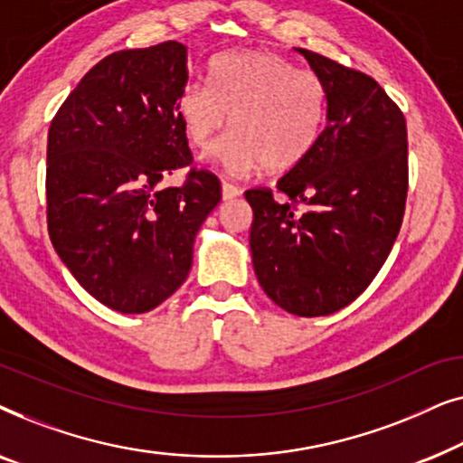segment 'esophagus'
I'll return each instance as SVG.
<instances>
[{
  "label": "esophagus",
  "instance_id": "1",
  "mask_svg": "<svg viewBox=\"0 0 463 463\" xmlns=\"http://www.w3.org/2000/svg\"><path fill=\"white\" fill-rule=\"evenodd\" d=\"M221 194H223V200H233L240 195V189L236 185H232V183H223V185H221Z\"/></svg>",
  "mask_w": 463,
  "mask_h": 463
}]
</instances>
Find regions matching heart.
<instances>
[{"mask_svg": "<svg viewBox=\"0 0 463 463\" xmlns=\"http://www.w3.org/2000/svg\"><path fill=\"white\" fill-rule=\"evenodd\" d=\"M211 84L183 88L179 111L189 143L206 149L230 122L233 132L211 151V160L232 176L295 168L318 143L326 116L320 78L295 69L271 50H236L217 56Z\"/></svg>", "mask_w": 463, "mask_h": 463, "instance_id": "heart-1", "label": "heart"}]
</instances>
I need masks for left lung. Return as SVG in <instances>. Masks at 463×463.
I'll list each match as a JSON object with an SVG mask.
<instances>
[{"label": "left lung", "instance_id": "obj_1", "mask_svg": "<svg viewBox=\"0 0 463 463\" xmlns=\"http://www.w3.org/2000/svg\"><path fill=\"white\" fill-rule=\"evenodd\" d=\"M295 52L325 84L326 124L276 187L307 208L278 204L271 189L244 198L259 284L288 314L314 318L350 306L394 246L409 187L407 122L369 75L312 50Z\"/></svg>", "mask_w": 463, "mask_h": 463}]
</instances>
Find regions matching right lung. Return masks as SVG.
<instances>
[{"label":"right lung","mask_w":463,"mask_h":463,"mask_svg":"<svg viewBox=\"0 0 463 463\" xmlns=\"http://www.w3.org/2000/svg\"><path fill=\"white\" fill-rule=\"evenodd\" d=\"M187 46L119 50L88 71L48 132V233L75 280L119 314H145L185 282L194 240L221 202L192 164L179 111Z\"/></svg>","instance_id":"right-lung-1"}]
</instances>
